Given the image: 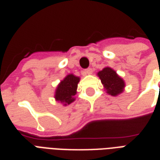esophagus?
<instances>
[{
	"label": "esophagus",
	"instance_id": "esophagus-1",
	"mask_svg": "<svg viewBox=\"0 0 160 160\" xmlns=\"http://www.w3.org/2000/svg\"><path fill=\"white\" fill-rule=\"evenodd\" d=\"M92 72H93V69L92 68H88L84 70V73L86 75H89V74H92Z\"/></svg>",
	"mask_w": 160,
	"mask_h": 160
}]
</instances>
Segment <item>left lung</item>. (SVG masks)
<instances>
[{"label": "left lung", "instance_id": "left-lung-1", "mask_svg": "<svg viewBox=\"0 0 160 160\" xmlns=\"http://www.w3.org/2000/svg\"><path fill=\"white\" fill-rule=\"evenodd\" d=\"M97 75L101 79V83L104 86L107 94L117 96L118 94L123 93V88L125 87L124 81L114 70L110 67H106L98 72Z\"/></svg>", "mask_w": 160, "mask_h": 160}]
</instances>
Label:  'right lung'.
<instances>
[{"mask_svg": "<svg viewBox=\"0 0 160 160\" xmlns=\"http://www.w3.org/2000/svg\"><path fill=\"white\" fill-rule=\"evenodd\" d=\"M80 78L73 74H69L59 82L55 90L54 98L57 101H60L64 106L71 104L75 101L74 95L77 94V88Z\"/></svg>", "mask_w": 160, "mask_h": 160, "instance_id": "right-lung-1", "label": "right lung"}]
</instances>
